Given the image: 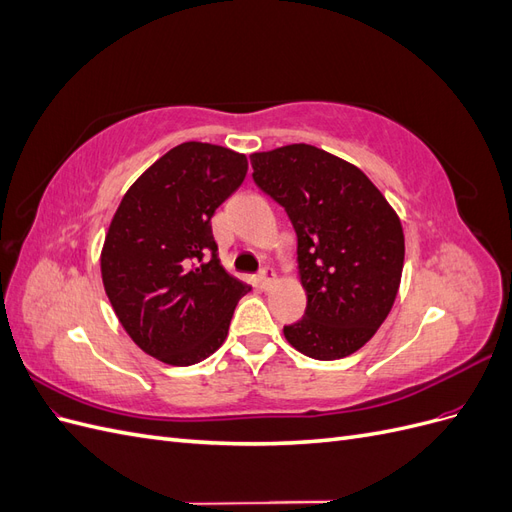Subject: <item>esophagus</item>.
Masks as SVG:
<instances>
[{"label":"esophagus","instance_id":"obj_1","mask_svg":"<svg viewBox=\"0 0 512 512\" xmlns=\"http://www.w3.org/2000/svg\"><path fill=\"white\" fill-rule=\"evenodd\" d=\"M275 277H277V275H275V271H273L271 267H265V269H262V271H260V275H258V280H260V286H262V288H265V290H267V288H271V284L275 282Z\"/></svg>","mask_w":512,"mask_h":512}]
</instances>
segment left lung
Wrapping results in <instances>:
<instances>
[{
    "label": "left lung",
    "instance_id": "1",
    "mask_svg": "<svg viewBox=\"0 0 512 512\" xmlns=\"http://www.w3.org/2000/svg\"><path fill=\"white\" fill-rule=\"evenodd\" d=\"M254 181L297 232L305 316L284 337L309 359L335 361L363 348L395 303L404 228L361 168L314 145L252 153Z\"/></svg>",
    "mask_w": 512,
    "mask_h": 512
}]
</instances>
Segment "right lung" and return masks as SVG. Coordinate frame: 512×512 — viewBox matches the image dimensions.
<instances>
[{"instance_id": "right-lung-1", "label": "right lung", "mask_w": 512, "mask_h": 512, "mask_svg": "<svg viewBox=\"0 0 512 512\" xmlns=\"http://www.w3.org/2000/svg\"><path fill=\"white\" fill-rule=\"evenodd\" d=\"M245 173L243 153L181 143L130 185L108 226L106 297L132 342L166 365L188 367L218 350L252 290L222 267L211 232L215 209Z\"/></svg>"}]
</instances>
